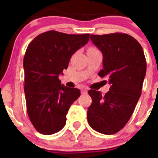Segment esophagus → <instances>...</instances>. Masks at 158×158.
Instances as JSON below:
<instances>
[{
    "instance_id": "1",
    "label": "esophagus",
    "mask_w": 158,
    "mask_h": 158,
    "mask_svg": "<svg viewBox=\"0 0 158 158\" xmlns=\"http://www.w3.org/2000/svg\"><path fill=\"white\" fill-rule=\"evenodd\" d=\"M81 94H88V89L84 88V89H82L81 90Z\"/></svg>"
}]
</instances>
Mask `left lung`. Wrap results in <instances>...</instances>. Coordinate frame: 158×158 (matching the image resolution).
Returning <instances> with one entry per match:
<instances>
[{"instance_id":"1","label":"left lung","mask_w":158,"mask_h":158,"mask_svg":"<svg viewBox=\"0 0 158 158\" xmlns=\"http://www.w3.org/2000/svg\"><path fill=\"white\" fill-rule=\"evenodd\" d=\"M90 40L103 56L101 77L109 81V90H90L92 103L88 109V121L93 129L114 135L126 125L140 97L146 72V61L138 41L128 34L115 32L90 35Z\"/></svg>"}]
</instances>
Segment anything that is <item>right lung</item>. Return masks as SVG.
I'll use <instances>...</instances> for the list:
<instances>
[{
  "label": "right lung",
  "mask_w": 158,
  "mask_h": 158,
  "mask_svg": "<svg viewBox=\"0 0 158 158\" xmlns=\"http://www.w3.org/2000/svg\"><path fill=\"white\" fill-rule=\"evenodd\" d=\"M89 36L50 30L36 36L27 47L23 58L27 110L39 133L52 135L65 126L69 108L80 90L61 85L59 76Z\"/></svg>",
  "instance_id": "right-lung-1"
}]
</instances>
